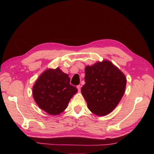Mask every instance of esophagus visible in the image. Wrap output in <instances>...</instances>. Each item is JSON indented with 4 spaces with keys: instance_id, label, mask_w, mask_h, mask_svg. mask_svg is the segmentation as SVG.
Instances as JSON below:
<instances>
[{
    "instance_id": "1",
    "label": "esophagus",
    "mask_w": 154,
    "mask_h": 154,
    "mask_svg": "<svg viewBox=\"0 0 154 154\" xmlns=\"http://www.w3.org/2000/svg\"><path fill=\"white\" fill-rule=\"evenodd\" d=\"M77 88L78 91H81V85H79L77 86Z\"/></svg>"
}]
</instances>
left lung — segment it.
Here are the masks:
<instances>
[{
    "mask_svg": "<svg viewBox=\"0 0 154 154\" xmlns=\"http://www.w3.org/2000/svg\"><path fill=\"white\" fill-rule=\"evenodd\" d=\"M85 81L81 93L88 109L98 116H105L115 109L126 85L125 75L108 60L87 65Z\"/></svg>",
    "mask_w": 154,
    "mask_h": 154,
    "instance_id": "8db88e82",
    "label": "left lung"
}]
</instances>
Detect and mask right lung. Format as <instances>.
I'll return each mask as SVG.
<instances>
[{"mask_svg":"<svg viewBox=\"0 0 154 154\" xmlns=\"http://www.w3.org/2000/svg\"><path fill=\"white\" fill-rule=\"evenodd\" d=\"M77 92V87L70 85L69 75L58 67L45 70L38 77L32 89L35 103L50 115H57L63 112Z\"/></svg>","mask_w":154,"mask_h":154,"instance_id":"add662e5","label":"right lung"}]
</instances>
